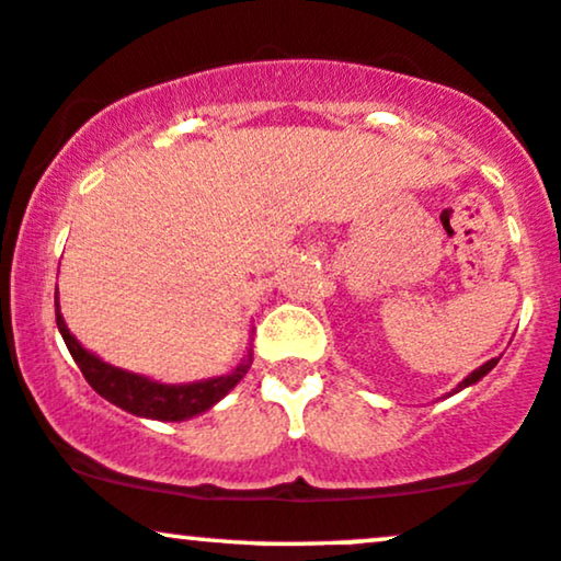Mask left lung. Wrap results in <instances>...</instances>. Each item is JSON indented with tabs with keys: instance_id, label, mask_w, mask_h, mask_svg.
Listing matches in <instances>:
<instances>
[{
	"instance_id": "obj_1",
	"label": "left lung",
	"mask_w": 561,
	"mask_h": 561,
	"mask_svg": "<svg viewBox=\"0 0 561 561\" xmlns=\"http://www.w3.org/2000/svg\"><path fill=\"white\" fill-rule=\"evenodd\" d=\"M497 359H501V356H495V359L484 362V365H482V367H479V370H473V373L469 375V378H466V380H463V383H458V389H455V391H463V389H466V386H471V383H477V380H482V378H484V375H488V373L492 370V367H495V365H497ZM455 391H453V393H455Z\"/></svg>"
}]
</instances>
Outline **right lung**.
Masks as SVG:
<instances>
[{
	"mask_svg": "<svg viewBox=\"0 0 561 561\" xmlns=\"http://www.w3.org/2000/svg\"><path fill=\"white\" fill-rule=\"evenodd\" d=\"M55 322H58L60 335H64L69 354L79 365V370H82L84 380H88L103 399H108L111 404L133 412V415L138 417H153V421H186V417L199 415V412L210 410L215 402H220V399L244 378V373H248L252 365V351H248L242 365L229 375H220V378H207L199 380V383L181 386L157 383V380L144 378V375L111 367L103 359H98L95 354H90V351L71 335L69 328H66L64 317H60L58 295H55Z\"/></svg>",
	"mask_w": 561,
	"mask_h": 561,
	"instance_id": "right-lung-1",
	"label": "right lung"
}]
</instances>
